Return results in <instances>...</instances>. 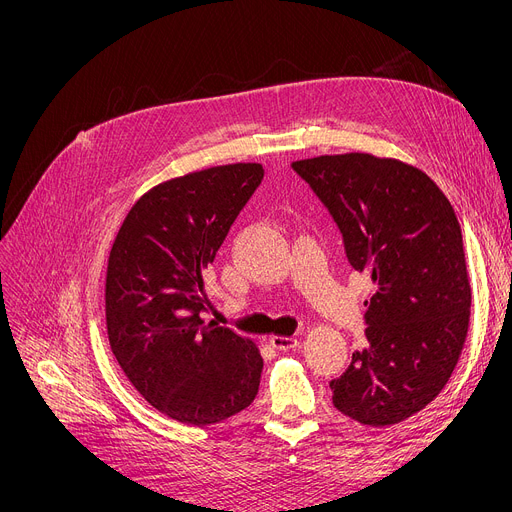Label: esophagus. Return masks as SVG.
I'll return each mask as SVG.
<instances>
[{
  "label": "esophagus",
  "instance_id": "esophagus-1",
  "mask_svg": "<svg viewBox=\"0 0 512 512\" xmlns=\"http://www.w3.org/2000/svg\"><path fill=\"white\" fill-rule=\"evenodd\" d=\"M269 345L280 349V351H290V349H298L300 347V341L296 337H280V335H273L269 339Z\"/></svg>",
  "mask_w": 512,
  "mask_h": 512
}]
</instances>
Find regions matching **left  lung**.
I'll list each match as a JSON object with an SVG mask.
<instances>
[{
    "label": "left lung",
    "mask_w": 512,
    "mask_h": 512,
    "mask_svg": "<svg viewBox=\"0 0 512 512\" xmlns=\"http://www.w3.org/2000/svg\"><path fill=\"white\" fill-rule=\"evenodd\" d=\"M292 167L376 290L365 347L331 382L333 404L365 427L402 423L445 388L468 337L472 288L453 206L425 171L392 157L320 155Z\"/></svg>",
    "instance_id": "8db88e82"
}]
</instances>
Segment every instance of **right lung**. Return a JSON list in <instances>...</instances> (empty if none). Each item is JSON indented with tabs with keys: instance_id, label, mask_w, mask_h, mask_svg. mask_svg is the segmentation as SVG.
I'll use <instances>...</instances> for the list:
<instances>
[{
	"instance_id": "1",
	"label": "right lung",
	"mask_w": 512,
	"mask_h": 512,
	"mask_svg": "<svg viewBox=\"0 0 512 512\" xmlns=\"http://www.w3.org/2000/svg\"><path fill=\"white\" fill-rule=\"evenodd\" d=\"M263 179L259 163H230L167 179L128 210L106 271V327L124 376L151 406L206 427L257 396L255 341L200 316L204 271Z\"/></svg>"
}]
</instances>
